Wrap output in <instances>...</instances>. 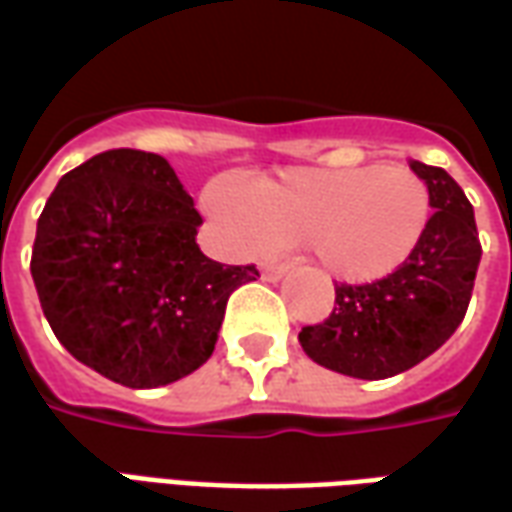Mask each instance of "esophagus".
<instances>
[{
	"label": "esophagus",
	"mask_w": 512,
	"mask_h": 512,
	"mask_svg": "<svg viewBox=\"0 0 512 512\" xmlns=\"http://www.w3.org/2000/svg\"><path fill=\"white\" fill-rule=\"evenodd\" d=\"M260 274H263V279H268V282H277V279H282V274H285V266H279V263H260Z\"/></svg>",
	"instance_id": "34e87169"
}]
</instances>
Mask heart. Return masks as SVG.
I'll return each instance as SVG.
<instances>
[{
  "instance_id": "obj_1",
  "label": "heart",
  "mask_w": 512,
  "mask_h": 512,
  "mask_svg": "<svg viewBox=\"0 0 512 512\" xmlns=\"http://www.w3.org/2000/svg\"><path fill=\"white\" fill-rule=\"evenodd\" d=\"M202 205L235 249L310 246L334 277L367 282L406 260L430 219V191L408 167L282 169L238 189L216 180Z\"/></svg>"
}]
</instances>
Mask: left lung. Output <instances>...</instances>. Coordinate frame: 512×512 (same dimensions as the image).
<instances>
[{"label":"left lung","instance_id":"obj_1","mask_svg":"<svg viewBox=\"0 0 512 512\" xmlns=\"http://www.w3.org/2000/svg\"><path fill=\"white\" fill-rule=\"evenodd\" d=\"M428 183V230L400 266L365 285H334V310L304 326L299 343L321 367L351 378H389L428 359L461 326L483 246L472 202L441 167L411 161Z\"/></svg>","mask_w":512,"mask_h":512}]
</instances>
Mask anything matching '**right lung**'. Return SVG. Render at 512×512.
Instances as JSON below:
<instances>
[{"mask_svg": "<svg viewBox=\"0 0 512 512\" xmlns=\"http://www.w3.org/2000/svg\"><path fill=\"white\" fill-rule=\"evenodd\" d=\"M200 224L156 153L104 150L62 175L40 213L29 268L68 354L131 389L205 365L230 293L260 271L202 255Z\"/></svg>", "mask_w": 512, "mask_h": 512, "instance_id": "right-lung-1", "label": "right lung"}]
</instances>
